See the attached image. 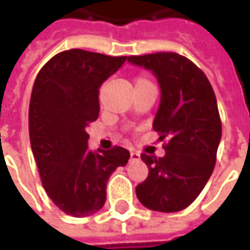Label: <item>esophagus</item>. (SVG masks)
<instances>
[{"instance_id": "obj_1", "label": "esophagus", "mask_w": 250, "mask_h": 250, "mask_svg": "<svg viewBox=\"0 0 250 250\" xmlns=\"http://www.w3.org/2000/svg\"><path fill=\"white\" fill-rule=\"evenodd\" d=\"M140 159V155L137 153V152H130V161L131 162H136V161H139Z\"/></svg>"}]
</instances>
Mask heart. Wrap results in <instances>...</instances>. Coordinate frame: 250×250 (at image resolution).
Segmentation results:
<instances>
[{
  "mask_svg": "<svg viewBox=\"0 0 250 250\" xmlns=\"http://www.w3.org/2000/svg\"><path fill=\"white\" fill-rule=\"evenodd\" d=\"M145 82H149L146 78H143V76H140V78H137L136 79V85H139V83H145Z\"/></svg>",
  "mask_w": 250,
  "mask_h": 250,
  "instance_id": "obj_1",
  "label": "heart"
}]
</instances>
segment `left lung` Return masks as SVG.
<instances>
[{
    "mask_svg": "<svg viewBox=\"0 0 250 250\" xmlns=\"http://www.w3.org/2000/svg\"><path fill=\"white\" fill-rule=\"evenodd\" d=\"M127 61L158 78L161 104L153 128L165 142V156H140L149 174L136 187V195L149 210L181 211L200 195L216 165L222 122L214 91L204 72L178 53L128 56Z\"/></svg>",
    "mask_w": 250,
    "mask_h": 250,
    "instance_id": "1",
    "label": "left lung"
}]
</instances>
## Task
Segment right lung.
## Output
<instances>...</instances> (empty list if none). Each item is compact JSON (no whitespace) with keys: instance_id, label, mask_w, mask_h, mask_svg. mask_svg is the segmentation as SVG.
I'll list each match as a JSON object with an SVG mask.
<instances>
[{"instance_id":"add662e5","label":"right lung","mask_w":250,"mask_h":250,"mask_svg":"<svg viewBox=\"0 0 250 250\" xmlns=\"http://www.w3.org/2000/svg\"><path fill=\"white\" fill-rule=\"evenodd\" d=\"M125 61L71 49L53 56L34 81L28 107L33 156L49 198L69 216L101 210L110 175L128 162L130 152L120 146L89 150L86 133L100 114V86Z\"/></svg>"}]
</instances>
